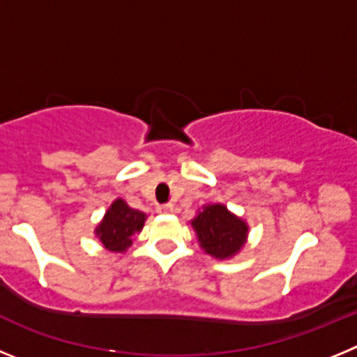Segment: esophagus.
<instances>
[{"instance_id": "34e87169", "label": "esophagus", "mask_w": 357, "mask_h": 357, "mask_svg": "<svg viewBox=\"0 0 357 357\" xmlns=\"http://www.w3.org/2000/svg\"><path fill=\"white\" fill-rule=\"evenodd\" d=\"M157 211H159L160 214H169L175 211V207H173V204H162V206L157 207Z\"/></svg>"}]
</instances>
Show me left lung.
Segmentation results:
<instances>
[{
	"label": "left lung",
	"instance_id": "1",
	"mask_svg": "<svg viewBox=\"0 0 357 357\" xmlns=\"http://www.w3.org/2000/svg\"><path fill=\"white\" fill-rule=\"evenodd\" d=\"M191 227L197 232L200 247L216 259H229L238 254L247 241L248 225L222 204H209L193 218Z\"/></svg>",
	"mask_w": 357,
	"mask_h": 357
}]
</instances>
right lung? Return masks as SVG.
Wrapping results in <instances>:
<instances>
[{
	"instance_id": "right-lung-1",
	"label": "right lung",
	"mask_w": 357,
	"mask_h": 357,
	"mask_svg": "<svg viewBox=\"0 0 357 357\" xmlns=\"http://www.w3.org/2000/svg\"><path fill=\"white\" fill-rule=\"evenodd\" d=\"M146 214L132 209L127 202L118 198L105 213L94 234L110 252H127L132 245V236L141 232Z\"/></svg>"
}]
</instances>
